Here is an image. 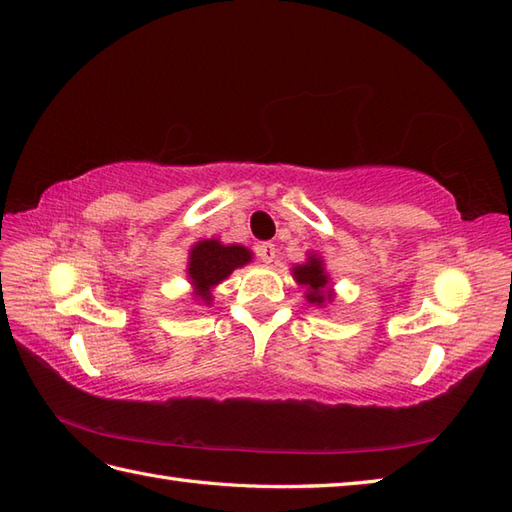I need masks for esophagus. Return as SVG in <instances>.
Segmentation results:
<instances>
[{
    "instance_id": "1",
    "label": "esophagus",
    "mask_w": 512,
    "mask_h": 512,
    "mask_svg": "<svg viewBox=\"0 0 512 512\" xmlns=\"http://www.w3.org/2000/svg\"><path fill=\"white\" fill-rule=\"evenodd\" d=\"M278 249L274 243H260L256 245V256L263 260V263H274Z\"/></svg>"
}]
</instances>
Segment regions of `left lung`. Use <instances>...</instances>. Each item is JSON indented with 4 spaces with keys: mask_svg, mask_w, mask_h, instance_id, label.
<instances>
[{
    "mask_svg": "<svg viewBox=\"0 0 512 512\" xmlns=\"http://www.w3.org/2000/svg\"><path fill=\"white\" fill-rule=\"evenodd\" d=\"M293 276L295 280L300 282V285L309 287V293H306V298L313 304H322L324 300H331V293H326V274H324V267H322V260L320 258H311L306 265H298L293 269Z\"/></svg>",
    "mask_w": 512,
    "mask_h": 512,
    "instance_id": "left-lung-1",
    "label": "left lung"
}]
</instances>
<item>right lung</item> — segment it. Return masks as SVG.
<instances>
[{"mask_svg": "<svg viewBox=\"0 0 512 512\" xmlns=\"http://www.w3.org/2000/svg\"><path fill=\"white\" fill-rule=\"evenodd\" d=\"M252 260V254L241 245H221L219 241H201L190 252L188 274L199 298L210 304V289Z\"/></svg>", "mask_w": 512, "mask_h": 512, "instance_id": "1", "label": "right lung"}]
</instances>
